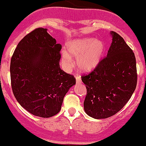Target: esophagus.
<instances>
[{
  "instance_id": "1",
  "label": "esophagus",
  "mask_w": 146,
  "mask_h": 146,
  "mask_svg": "<svg viewBox=\"0 0 146 146\" xmlns=\"http://www.w3.org/2000/svg\"><path fill=\"white\" fill-rule=\"evenodd\" d=\"M76 81L77 84H81L82 83V80H81V78L79 76H76Z\"/></svg>"
}]
</instances>
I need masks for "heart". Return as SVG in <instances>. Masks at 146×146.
<instances>
[{
    "label": "heart",
    "instance_id": "b5f03b06",
    "mask_svg": "<svg viewBox=\"0 0 146 146\" xmlns=\"http://www.w3.org/2000/svg\"><path fill=\"white\" fill-rule=\"evenodd\" d=\"M67 52L62 55V62L66 70L72 67V58L76 59L79 70L90 72L97 67L104 52V44L93 37L75 39L67 44Z\"/></svg>",
    "mask_w": 146,
    "mask_h": 146
}]
</instances>
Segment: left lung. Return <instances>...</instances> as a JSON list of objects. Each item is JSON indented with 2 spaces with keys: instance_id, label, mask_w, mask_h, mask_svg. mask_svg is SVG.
Segmentation results:
<instances>
[{
  "instance_id": "1",
  "label": "left lung",
  "mask_w": 146,
  "mask_h": 146,
  "mask_svg": "<svg viewBox=\"0 0 146 146\" xmlns=\"http://www.w3.org/2000/svg\"><path fill=\"white\" fill-rule=\"evenodd\" d=\"M111 35L107 56L92 72L82 76L87 92L84 109L96 119L118 113L131 99L137 84L135 54L118 33L111 31Z\"/></svg>"
}]
</instances>
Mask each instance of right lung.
<instances>
[{
	"label": "right lung",
	"mask_w": 146,
	"mask_h": 146,
	"mask_svg": "<svg viewBox=\"0 0 146 146\" xmlns=\"http://www.w3.org/2000/svg\"><path fill=\"white\" fill-rule=\"evenodd\" d=\"M61 49L47 29L39 27L20 41L11 58L14 96L36 116L50 118L58 113L64 96L76 84L73 75L60 69Z\"/></svg>",
	"instance_id": "1"
}]
</instances>
